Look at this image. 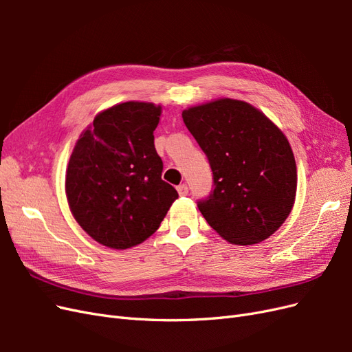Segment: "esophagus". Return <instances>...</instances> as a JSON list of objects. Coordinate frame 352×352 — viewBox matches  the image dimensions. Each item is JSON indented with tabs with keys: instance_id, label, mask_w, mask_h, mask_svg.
<instances>
[{
	"instance_id": "esophagus-1",
	"label": "esophagus",
	"mask_w": 352,
	"mask_h": 352,
	"mask_svg": "<svg viewBox=\"0 0 352 352\" xmlns=\"http://www.w3.org/2000/svg\"><path fill=\"white\" fill-rule=\"evenodd\" d=\"M177 192H179V195H182V197H185V195H188V185H179L177 186Z\"/></svg>"
}]
</instances>
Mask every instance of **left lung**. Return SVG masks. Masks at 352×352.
Segmentation results:
<instances>
[{"label":"left lung","mask_w":352,"mask_h":352,"mask_svg":"<svg viewBox=\"0 0 352 352\" xmlns=\"http://www.w3.org/2000/svg\"><path fill=\"white\" fill-rule=\"evenodd\" d=\"M182 117L212 170L214 190L198 202L208 225L235 245L272 236L291 214L296 195L287 138L241 100H212L184 110Z\"/></svg>","instance_id":"8db88e82"}]
</instances>
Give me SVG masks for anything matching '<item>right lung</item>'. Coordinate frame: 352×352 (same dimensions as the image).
I'll use <instances>...</instances> for the list:
<instances>
[{"label":"right lung","mask_w":352,"mask_h":352,"mask_svg":"<svg viewBox=\"0 0 352 352\" xmlns=\"http://www.w3.org/2000/svg\"><path fill=\"white\" fill-rule=\"evenodd\" d=\"M162 105L127 101L100 111L74 145L66 197L79 226L98 243L126 250L160 228L179 198L162 179L154 146Z\"/></svg>","instance_id":"right-lung-1"}]
</instances>
